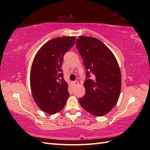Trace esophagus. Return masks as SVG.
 <instances>
[{
	"label": "esophagus",
	"mask_w": 150,
	"mask_h": 150,
	"mask_svg": "<svg viewBox=\"0 0 150 150\" xmlns=\"http://www.w3.org/2000/svg\"><path fill=\"white\" fill-rule=\"evenodd\" d=\"M73 84H74L76 86H77V85L79 84V82L78 81H75L73 82Z\"/></svg>",
	"instance_id": "1"
}]
</instances>
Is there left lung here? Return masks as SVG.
Wrapping results in <instances>:
<instances>
[{"label":"left lung","mask_w":150,"mask_h":150,"mask_svg":"<svg viewBox=\"0 0 150 150\" xmlns=\"http://www.w3.org/2000/svg\"><path fill=\"white\" fill-rule=\"evenodd\" d=\"M77 47L86 69L93 74V78L84 82L86 93L79 103L94 116L105 115L117 104L120 94L119 64L112 52L96 38L80 36ZM86 75L90 77L88 71Z\"/></svg>","instance_id":"8db88e82"}]
</instances>
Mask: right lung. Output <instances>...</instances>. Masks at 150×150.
I'll return each mask as SVG.
<instances>
[{
    "label": "right lung",
    "mask_w": 150,
    "mask_h": 150,
    "mask_svg": "<svg viewBox=\"0 0 150 150\" xmlns=\"http://www.w3.org/2000/svg\"><path fill=\"white\" fill-rule=\"evenodd\" d=\"M75 37H57L40 47L30 70V86L33 99L40 109L50 115L64 107L69 93L60 69L64 54L74 45Z\"/></svg>",
    "instance_id": "add662e5"
}]
</instances>
